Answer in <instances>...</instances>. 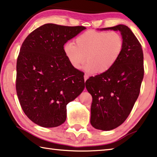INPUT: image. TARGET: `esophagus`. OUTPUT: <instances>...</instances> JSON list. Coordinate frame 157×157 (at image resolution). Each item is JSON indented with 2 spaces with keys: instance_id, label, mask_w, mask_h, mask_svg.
Returning a JSON list of instances; mask_svg holds the SVG:
<instances>
[{
  "instance_id": "obj_1",
  "label": "esophagus",
  "mask_w": 157,
  "mask_h": 157,
  "mask_svg": "<svg viewBox=\"0 0 157 157\" xmlns=\"http://www.w3.org/2000/svg\"><path fill=\"white\" fill-rule=\"evenodd\" d=\"M84 81H86V79H87L89 78V75H86V74L84 75Z\"/></svg>"
}]
</instances>
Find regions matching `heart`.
Instances as JSON below:
<instances>
[{
  "mask_svg": "<svg viewBox=\"0 0 157 157\" xmlns=\"http://www.w3.org/2000/svg\"><path fill=\"white\" fill-rule=\"evenodd\" d=\"M124 48L121 34L115 31L89 30L79 35L75 43L68 42L63 46L64 54L75 69H80L86 62L85 71L102 73L113 68Z\"/></svg>",
  "mask_w": 157,
  "mask_h": 157,
  "instance_id": "1",
  "label": "heart"
}]
</instances>
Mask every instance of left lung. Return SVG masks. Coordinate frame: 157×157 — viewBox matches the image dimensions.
<instances>
[{"label": "left lung", "mask_w": 157, "mask_h": 157, "mask_svg": "<svg viewBox=\"0 0 157 157\" xmlns=\"http://www.w3.org/2000/svg\"><path fill=\"white\" fill-rule=\"evenodd\" d=\"M101 30L121 32L122 53L109 71L86 81L92 96L90 122L93 127L110 131L122 124L140 94L144 76L143 52L135 35L123 24Z\"/></svg>", "instance_id": "obj_1"}]
</instances>
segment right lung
I'll return each mask as SVG.
<instances>
[{"label": "right lung", "mask_w": 157, "mask_h": 157, "mask_svg": "<svg viewBox=\"0 0 157 157\" xmlns=\"http://www.w3.org/2000/svg\"><path fill=\"white\" fill-rule=\"evenodd\" d=\"M85 29L46 24L22 43L17 61V94L24 113L35 124L60 126L66 119L67 104L84 90V74L69 63L63 46Z\"/></svg>", "instance_id": "1"}]
</instances>
